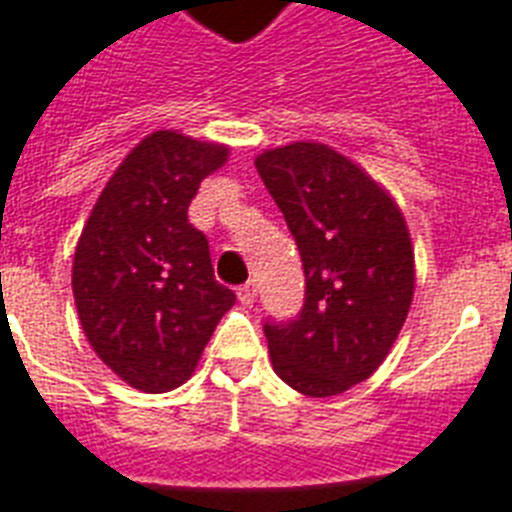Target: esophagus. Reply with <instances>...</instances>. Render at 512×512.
Here are the masks:
<instances>
[{
	"label": "esophagus",
	"instance_id": "obj_1",
	"mask_svg": "<svg viewBox=\"0 0 512 512\" xmlns=\"http://www.w3.org/2000/svg\"><path fill=\"white\" fill-rule=\"evenodd\" d=\"M239 300L244 305H252L257 300V287L255 281H247V284H241L239 287Z\"/></svg>",
	"mask_w": 512,
	"mask_h": 512
}]
</instances>
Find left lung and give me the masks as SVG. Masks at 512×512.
I'll use <instances>...</instances> for the list:
<instances>
[{"label":"left lung","mask_w":512,"mask_h":512,"mask_svg":"<svg viewBox=\"0 0 512 512\" xmlns=\"http://www.w3.org/2000/svg\"><path fill=\"white\" fill-rule=\"evenodd\" d=\"M300 249L303 311L265 321L273 372L311 398L340 396L385 361L414 295L409 228L372 177L324 143L255 159Z\"/></svg>","instance_id":"1"}]
</instances>
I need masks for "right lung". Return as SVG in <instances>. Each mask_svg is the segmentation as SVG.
<instances>
[{"label":"right lung","mask_w":512,"mask_h":512,"mask_svg":"<svg viewBox=\"0 0 512 512\" xmlns=\"http://www.w3.org/2000/svg\"><path fill=\"white\" fill-rule=\"evenodd\" d=\"M228 148L156 130L111 175L74 252V303L100 361L143 393L180 388L236 295L217 284L207 236L188 223Z\"/></svg>","instance_id":"add662e5"}]
</instances>
